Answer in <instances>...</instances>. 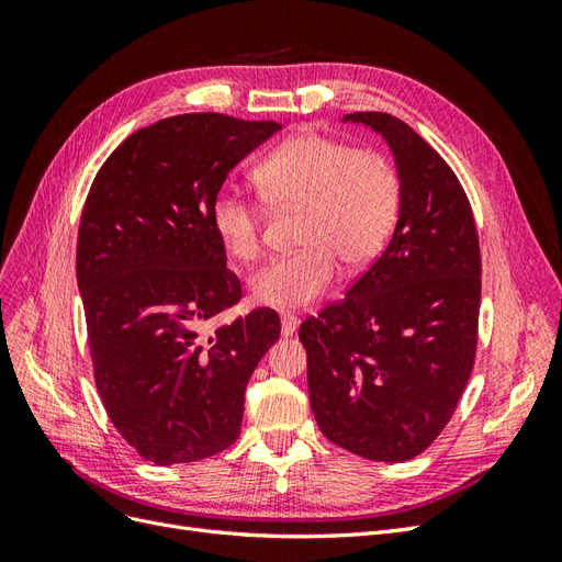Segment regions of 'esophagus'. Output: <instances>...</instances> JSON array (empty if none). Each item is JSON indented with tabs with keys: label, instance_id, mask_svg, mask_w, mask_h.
Returning a JSON list of instances; mask_svg holds the SVG:
<instances>
[{
	"label": "esophagus",
	"instance_id": "1",
	"mask_svg": "<svg viewBox=\"0 0 562 562\" xmlns=\"http://www.w3.org/2000/svg\"><path fill=\"white\" fill-rule=\"evenodd\" d=\"M297 326H300V318L295 316V314H283L281 316V333L288 337V335H293L295 330H297Z\"/></svg>",
	"mask_w": 562,
	"mask_h": 562
}]
</instances>
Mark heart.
I'll list each match as a JSON object with an SVG mask.
<instances>
[{
  "label": "heart",
  "instance_id": "obj_1",
  "mask_svg": "<svg viewBox=\"0 0 562 562\" xmlns=\"http://www.w3.org/2000/svg\"><path fill=\"white\" fill-rule=\"evenodd\" d=\"M255 187L274 211H297L295 239L302 248L265 265L250 279V293L271 310H300L337 279L339 262L361 271L378 258L396 227L401 178L378 149L300 133L255 166ZM211 225L220 244L239 262L262 250L260 203L239 192L213 196Z\"/></svg>",
  "mask_w": 562,
  "mask_h": 562
}]
</instances>
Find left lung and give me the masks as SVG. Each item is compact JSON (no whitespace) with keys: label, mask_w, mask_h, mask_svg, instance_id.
<instances>
[{"label":"left lung","mask_w":562,"mask_h":562,"mask_svg":"<svg viewBox=\"0 0 562 562\" xmlns=\"http://www.w3.org/2000/svg\"><path fill=\"white\" fill-rule=\"evenodd\" d=\"M384 135L401 178L398 223L347 297L302 321L310 403L335 446L405 462L448 427L479 347L481 246L462 182L401 119L353 112Z\"/></svg>","instance_id":"8db88e82"}]
</instances>
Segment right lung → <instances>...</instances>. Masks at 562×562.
I'll list each match as a JSON object with an SVG mask.
<instances>
[{
    "label": "right lung",
    "mask_w": 562,
    "mask_h": 562,
    "mask_svg": "<svg viewBox=\"0 0 562 562\" xmlns=\"http://www.w3.org/2000/svg\"><path fill=\"white\" fill-rule=\"evenodd\" d=\"M279 128L217 112L168 116L131 133L93 178L77 239L93 380L116 431L147 462L229 448L252 370L281 335L269 307L201 330L241 300L211 225L213 196Z\"/></svg>",
    "instance_id": "1"
}]
</instances>
